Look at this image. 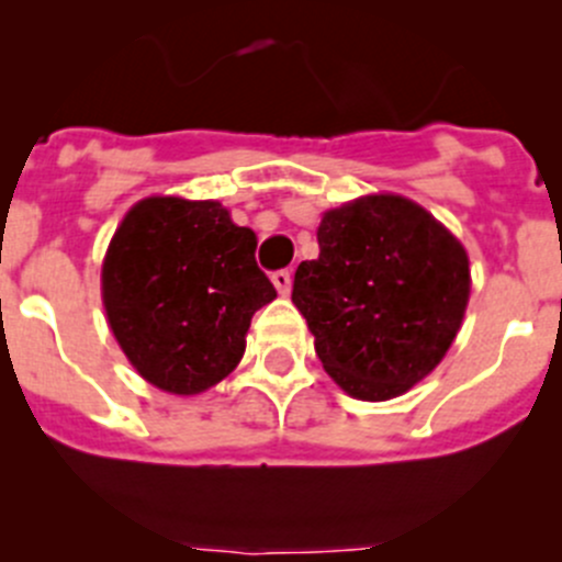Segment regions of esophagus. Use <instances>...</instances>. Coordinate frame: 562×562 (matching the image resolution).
Here are the masks:
<instances>
[{
	"mask_svg": "<svg viewBox=\"0 0 562 562\" xmlns=\"http://www.w3.org/2000/svg\"><path fill=\"white\" fill-rule=\"evenodd\" d=\"M271 282H274L277 293H282V296H288V293H291V271L288 269L274 271V274H271Z\"/></svg>",
	"mask_w": 562,
	"mask_h": 562,
	"instance_id": "obj_1",
	"label": "esophagus"
}]
</instances>
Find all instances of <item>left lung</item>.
Segmentation results:
<instances>
[{"label":"left lung","instance_id":"obj_1","mask_svg":"<svg viewBox=\"0 0 562 562\" xmlns=\"http://www.w3.org/2000/svg\"><path fill=\"white\" fill-rule=\"evenodd\" d=\"M317 247L299 263L291 299L323 370L356 400L405 394L462 326L468 252L427 209L389 192L323 214Z\"/></svg>","mask_w":562,"mask_h":562}]
</instances>
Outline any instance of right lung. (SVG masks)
Returning <instances> with one entry per match:
<instances>
[{"label": "right lung", "instance_id": "obj_1", "mask_svg": "<svg viewBox=\"0 0 562 562\" xmlns=\"http://www.w3.org/2000/svg\"><path fill=\"white\" fill-rule=\"evenodd\" d=\"M255 247L217 201L157 195L130 209L103 260V304L140 378L187 396L234 372L249 321L277 299Z\"/></svg>", "mask_w": 562, "mask_h": 562}]
</instances>
